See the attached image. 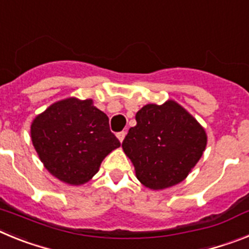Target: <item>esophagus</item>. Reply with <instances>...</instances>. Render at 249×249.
<instances>
[{"instance_id": "esophagus-1", "label": "esophagus", "mask_w": 249, "mask_h": 249, "mask_svg": "<svg viewBox=\"0 0 249 249\" xmlns=\"http://www.w3.org/2000/svg\"><path fill=\"white\" fill-rule=\"evenodd\" d=\"M124 137H126V131L118 132V133H117V138H118V140H120V142H122V141L124 140Z\"/></svg>"}]
</instances>
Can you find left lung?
<instances>
[{
  "mask_svg": "<svg viewBox=\"0 0 249 249\" xmlns=\"http://www.w3.org/2000/svg\"><path fill=\"white\" fill-rule=\"evenodd\" d=\"M136 121L122 148L135 166L138 181L155 191L183 181L206 149L203 127L172 100L143 106Z\"/></svg>",
  "mask_w": 249,
  "mask_h": 249,
  "instance_id": "left-lung-1",
  "label": "left lung"
}]
</instances>
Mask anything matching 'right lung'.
I'll return each instance as SVG.
<instances>
[{
  "label": "right lung",
  "mask_w": 249,
  "mask_h": 249,
  "mask_svg": "<svg viewBox=\"0 0 249 249\" xmlns=\"http://www.w3.org/2000/svg\"><path fill=\"white\" fill-rule=\"evenodd\" d=\"M31 140L48 172L72 186L89 182L120 141L107 114L92 100L66 98L51 105L31 124Z\"/></svg>",
  "instance_id": "right-lung-1"
}]
</instances>
